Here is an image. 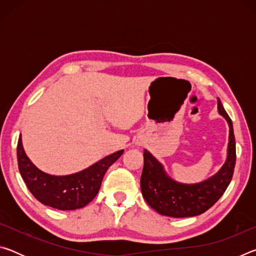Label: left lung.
I'll return each instance as SVG.
<instances>
[{"mask_svg": "<svg viewBox=\"0 0 256 256\" xmlns=\"http://www.w3.org/2000/svg\"><path fill=\"white\" fill-rule=\"evenodd\" d=\"M219 114L229 125L227 159L219 172L200 183L183 184L170 178L164 166L148 150L144 152L141 192L146 202L158 214L172 218L194 216L206 212L222 198L232 178L236 162V144L232 122L218 99Z\"/></svg>", "mask_w": 256, "mask_h": 256, "instance_id": "8db88e82", "label": "left lung"}]
</instances>
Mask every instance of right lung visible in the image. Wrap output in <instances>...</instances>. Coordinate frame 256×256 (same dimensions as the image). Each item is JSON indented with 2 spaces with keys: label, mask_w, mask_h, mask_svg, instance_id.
<instances>
[{
  "label": "right lung",
  "mask_w": 256,
  "mask_h": 256,
  "mask_svg": "<svg viewBox=\"0 0 256 256\" xmlns=\"http://www.w3.org/2000/svg\"><path fill=\"white\" fill-rule=\"evenodd\" d=\"M124 150L106 156L96 164L71 175L55 176L34 166L26 154L21 136L16 146L21 177L32 196L42 204L58 210H76L92 202L100 188L104 175Z\"/></svg>",
  "instance_id": "right-lung-1"
}]
</instances>
